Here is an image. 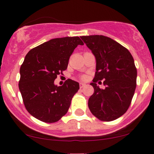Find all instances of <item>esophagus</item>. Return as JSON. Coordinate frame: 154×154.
<instances>
[{
	"label": "esophagus",
	"instance_id": "1",
	"mask_svg": "<svg viewBox=\"0 0 154 154\" xmlns=\"http://www.w3.org/2000/svg\"><path fill=\"white\" fill-rule=\"evenodd\" d=\"M85 85H86V84H85V83H83V82L79 83V87H80V88H84Z\"/></svg>",
	"mask_w": 154,
	"mask_h": 154
}]
</instances>
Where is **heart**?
Instances as JSON below:
<instances>
[{
	"label": "heart",
	"instance_id": "obj_1",
	"mask_svg": "<svg viewBox=\"0 0 154 154\" xmlns=\"http://www.w3.org/2000/svg\"><path fill=\"white\" fill-rule=\"evenodd\" d=\"M87 78H88L87 75H82V77H81V79H83V80H85V79H87Z\"/></svg>",
	"mask_w": 154,
	"mask_h": 154
}]
</instances>
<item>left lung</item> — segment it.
Instances as JSON below:
<instances>
[{
    "label": "left lung",
    "mask_w": 154,
    "mask_h": 154,
    "mask_svg": "<svg viewBox=\"0 0 154 154\" xmlns=\"http://www.w3.org/2000/svg\"><path fill=\"white\" fill-rule=\"evenodd\" d=\"M81 39L96 60V72L91 83L94 93L88 100L90 111L101 121L115 120L126 112L135 93L137 69L133 57L126 48L103 35ZM98 80H104V89L97 85Z\"/></svg>",
    "instance_id": "obj_1"
}]
</instances>
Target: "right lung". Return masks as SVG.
I'll return each mask as SVG.
<instances>
[{"label": "right lung", "mask_w": 154, "mask_h": 154, "mask_svg": "<svg viewBox=\"0 0 154 154\" xmlns=\"http://www.w3.org/2000/svg\"><path fill=\"white\" fill-rule=\"evenodd\" d=\"M78 45H84L79 37L54 38L26 55L20 67L19 88L26 109L36 119L54 123L68 111L79 83L68 79L62 86H57L54 80L66 69Z\"/></svg>", "instance_id": "obj_1"}]
</instances>
